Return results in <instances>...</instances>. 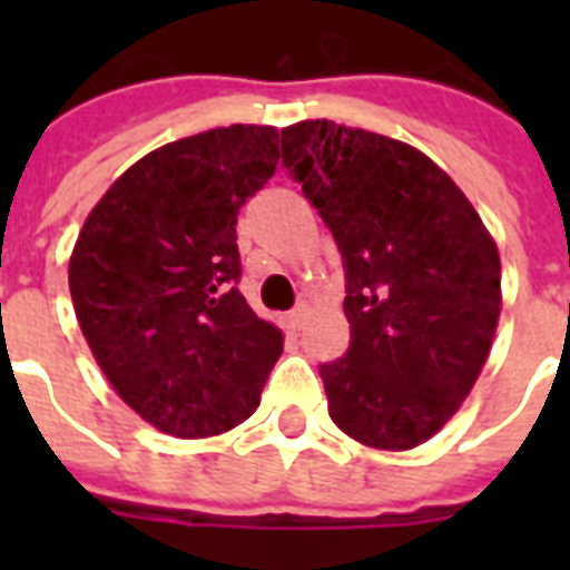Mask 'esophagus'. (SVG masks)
<instances>
[{
    "instance_id": "34e87169",
    "label": "esophagus",
    "mask_w": 570,
    "mask_h": 570,
    "mask_svg": "<svg viewBox=\"0 0 570 570\" xmlns=\"http://www.w3.org/2000/svg\"><path fill=\"white\" fill-rule=\"evenodd\" d=\"M307 320H311V304H298V307L286 316V325H289L293 331H302Z\"/></svg>"
}]
</instances>
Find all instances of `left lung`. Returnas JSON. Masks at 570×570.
Masks as SVG:
<instances>
[{"mask_svg": "<svg viewBox=\"0 0 570 570\" xmlns=\"http://www.w3.org/2000/svg\"><path fill=\"white\" fill-rule=\"evenodd\" d=\"M281 136L346 268L352 346L320 370L331 420L373 450H414L450 423L491 355L503 307L494 236L405 141L325 118Z\"/></svg>", "mask_w": 570, "mask_h": 570, "instance_id": "obj_1", "label": "left lung"}]
</instances>
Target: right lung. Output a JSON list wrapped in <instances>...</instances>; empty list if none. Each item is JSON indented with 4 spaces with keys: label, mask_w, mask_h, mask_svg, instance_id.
<instances>
[{
    "label": "right lung",
    "mask_w": 570,
    "mask_h": 570,
    "mask_svg": "<svg viewBox=\"0 0 570 570\" xmlns=\"http://www.w3.org/2000/svg\"><path fill=\"white\" fill-rule=\"evenodd\" d=\"M281 132L215 127L129 165L85 218L70 298L91 355L145 423L213 438L259 405L284 334L239 284L236 215L281 159Z\"/></svg>",
    "instance_id": "add662e5"
}]
</instances>
